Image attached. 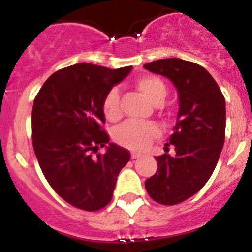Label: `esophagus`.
Segmentation results:
<instances>
[{"label":"esophagus","mask_w":252,"mask_h":252,"mask_svg":"<svg viewBox=\"0 0 252 252\" xmlns=\"http://www.w3.org/2000/svg\"><path fill=\"white\" fill-rule=\"evenodd\" d=\"M142 157V154H140V153H135V151H132V153H131V158H132V159H139V158H141Z\"/></svg>","instance_id":"34e87169"}]
</instances>
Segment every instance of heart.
Returning <instances> with one entry per match:
<instances>
[{"instance_id": "b5f03b06", "label": "heart", "mask_w": 252, "mask_h": 252, "mask_svg": "<svg viewBox=\"0 0 252 252\" xmlns=\"http://www.w3.org/2000/svg\"><path fill=\"white\" fill-rule=\"evenodd\" d=\"M137 90L142 95L155 106H159L166 97L165 83L155 75H141L135 82ZM103 115L110 122H117L122 117L121 99L117 88H112L107 93L102 104ZM160 130L153 122L149 124H135L127 122L115 132V140L117 144L131 150H142L149 146L155 137L159 136Z\"/></svg>"}]
</instances>
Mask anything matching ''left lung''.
Wrapping results in <instances>:
<instances>
[{"instance_id":"left-lung-1","label":"left lung","mask_w":252,"mask_h":252,"mask_svg":"<svg viewBox=\"0 0 252 252\" xmlns=\"http://www.w3.org/2000/svg\"><path fill=\"white\" fill-rule=\"evenodd\" d=\"M169 78L179 93L177 124L165 154L155 157L158 170L145 182L148 194L164 206L184 202L203 188L224 144L226 103L213 77L199 64L169 58L144 65ZM176 150L168 154V146Z\"/></svg>"}]
</instances>
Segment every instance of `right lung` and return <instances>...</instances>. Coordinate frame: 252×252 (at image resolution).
<instances>
[{
    "mask_svg": "<svg viewBox=\"0 0 252 252\" xmlns=\"http://www.w3.org/2000/svg\"><path fill=\"white\" fill-rule=\"evenodd\" d=\"M131 66L79 63L53 73L35 97L32 146L44 177L58 195L88 212L110 203L126 149L110 144L102 104ZM109 144L104 154L98 150Z\"/></svg>",
    "mask_w": 252,
    "mask_h": 252,
    "instance_id": "1",
    "label": "right lung"
}]
</instances>
